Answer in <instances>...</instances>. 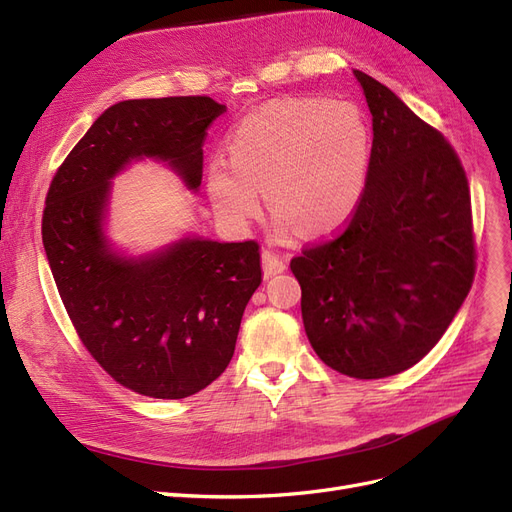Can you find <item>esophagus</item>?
<instances>
[{
  "label": "esophagus",
  "instance_id": "esophagus-1",
  "mask_svg": "<svg viewBox=\"0 0 512 512\" xmlns=\"http://www.w3.org/2000/svg\"><path fill=\"white\" fill-rule=\"evenodd\" d=\"M261 263H263V274H266L268 278L274 276V274H282L287 270V261L278 257L274 251H263L261 253Z\"/></svg>",
  "mask_w": 512,
  "mask_h": 512
}]
</instances>
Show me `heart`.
<instances>
[{
	"mask_svg": "<svg viewBox=\"0 0 512 512\" xmlns=\"http://www.w3.org/2000/svg\"><path fill=\"white\" fill-rule=\"evenodd\" d=\"M230 160L213 158L206 192L221 221L246 227L266 189L276 234L325 236L363 202L373 132L350 101L278 99L253 109L230 135Z\"/></svg>",
	"mask_w": 512,
	"mask_h": 512,
	"instance_id": "obj_1",
	"label": "heart"
}]
</instances>
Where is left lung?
Instances as JSON below:
<instances>
[{"label":"left lung","mask_w":512,"mask_h":512,"mask_svg":"<svg viewBox=\"0 0 512 512\" xmlns=\"http://www.w3.org/2000/svg\"><path fill=\"white\" fill-rule=\"evenodd\" d=\"M373 116L369 181L346 232L291 259L320 361L396 375L437 346L475 276L470 189L456 151L396 94L354 69Z\"/></svg>","instance_id":"1"}]
</instances>
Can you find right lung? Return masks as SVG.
I'll list each match as a JSON object with an SVG mask.
<instances>
[{"label":"right lung","mask_w":512,"mask_h":512,"mask_svg":"<svg viewBox=\"0 0 512 512\" xmlns=\"http://www.w3.org/2000/svg\"><path fill=\"white\" fill-rule=\"evenodd\" d=\"M223 111L211 97L111 105L46 196L44 251L75 331L113 380L154 399L192 396L230 365L244 308L261 285L259 244L185 234L128 255L107 236L111 183L130 164L156 160L196 194L206 128Z\"/></svg>","instance_id":"add662e5"}]
</instances>
